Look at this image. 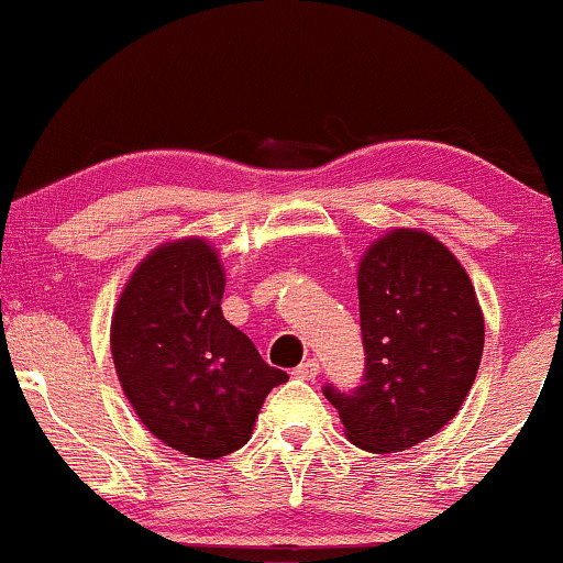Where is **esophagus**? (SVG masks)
Segmentation results:
<instances>
[{"label": "esophagus", "mask_w": 563, "mask_h": 563, "mask_svg": "<svg viewBox=\"0 0 563 563\" xmlns=\"http://www.w3.org/2000/svg\"><path fill=\"white\" fill-rule=\"evenodd\" d=\"M318 373H321L318 360H305V363L295 367V378H302V380H316Z\"/></svg>", "instance_id": "34e87169"}]
</instances>
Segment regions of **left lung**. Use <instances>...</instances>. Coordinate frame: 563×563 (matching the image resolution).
Listing matches in <instances>:
<instances>
[{
    "mask_svg": "<svg viewBox=\"0 0 563 563\" xmlns=\"http://www.w3.org/2000/svg\"><path fill=\"white\" fill-rule=\"evenodd\" d=\"M363 384L323 394L346 439L394 454L430 439L460 412L483 357L485 323L460 261L418 229H394L360 263Z\"/></svg>",
    "mask_w": 563,
    "mask_h": 563,
    "instance_id": "1",
    "label": "left lung"
}]
</instances>
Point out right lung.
Here are the masks:
<instances>
[{"instance_id":"1","label":"right lung","mask_w":563,"mask_h":563,"mask_svg":"<svg viewBox=\"0 0 563 563\" xmlns=\"http://www.w3.org/2000/svg\"><path fill=\"white\" fill-rule=\"evenodd\" d=\"M224 271L203 240L154 250L117 302L112 355L122 391L158 441L198 460L245 446L287 373L221 313Z\"/></svg>"}]
</instances>
